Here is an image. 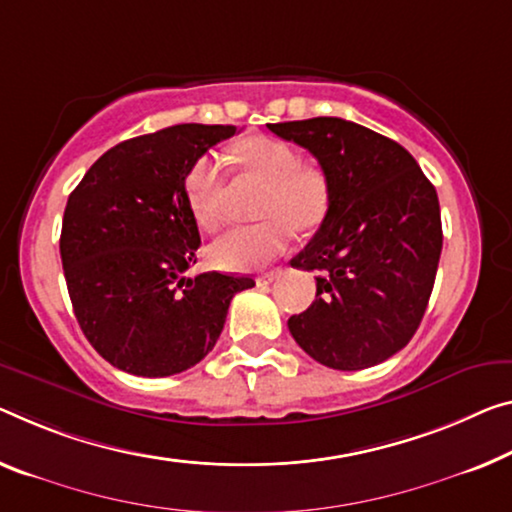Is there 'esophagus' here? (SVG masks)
I'll return each mask as SVG.
<instances>
[{"mask_svg": "<svg viewBox=\"0 0 512 512\" xmlns=\"http://www.w3.org/2000/svg\"><path fill=\"white\" fill-rule=\"evenodd\" d=\"M279 277H281V272H279V270H272V272H265V274H261V277H258L256 281H258V286H267V283L277 281Z\"/></svg>", "mask_w": 512, "mask_h": 512, "instance_id": "1", "label": "esophagus"}]
</instances>
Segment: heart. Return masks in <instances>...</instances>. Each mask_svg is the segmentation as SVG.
Masks as SVG:
<instances>
[{"instance_id": "obj_1", "label": "heart", "mask_w": 512, "mask_h": 512, "mask_svg": "<svg viewBox=\"0 0 512 512\" xmlns=\"http://www.w3.org/2000/svg\"><path fill=\"white\" fill-rule=\"evenodd\" d=\"M235 162L265 183L258 208L261 224L233 226L212 242L210 261L222 270H258L288 247L290 229L309 233L318 229L329 210V183L320 169L302 164L300 153L277 137H249L235 146ZM224 164L217 155L196 160L185 178V194L192 217L201 229H215L222 222Z\"/></svg>"}]
</instances>
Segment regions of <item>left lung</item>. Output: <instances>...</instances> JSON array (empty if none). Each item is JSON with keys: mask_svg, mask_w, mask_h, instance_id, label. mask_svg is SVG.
I'll return each instance as SVG.
<instances>
[{"mask_svg": "<svg viewBox=\"0 0 512 512\" xmlns=\"http://www.w3.org/2000/svg\"><path fill=\"white\" fill-rule=\"evenodd\" d=\"M316 157L329 210L290 265L316 270V300L288 329L306 355L361 371L403 350L430 300L442 254L437 192L393 139L336 116L267 123Z\"/></svg>", "mask_w": 512, "mask_h": 512, "instance_id": "1", "label": "left lung"}]
</instances>
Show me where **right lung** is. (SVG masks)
Returning a JSON list of instances; mask_svg holds the SVG:
<instances>
[{"mask_svg":"<svg viewBox=\"0 0 512 512\" xmlns=\"http://www.w3.org/2000/svg\"><path fill=\"white\" fill-rule=\"evenodd\" d=\"M235 130L183 123L121 141L68 196L59 249L75 318L125 373L167 377L199 364L233 295L254 286L222 272L185 274L201 247L187 171Z\"/></svg>","mask_w":512,"mask_h":512,"instance_id":"obj_1","label":"right lung"}]
</instances>
